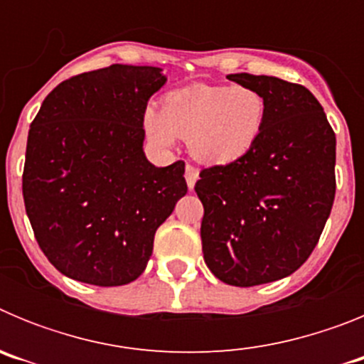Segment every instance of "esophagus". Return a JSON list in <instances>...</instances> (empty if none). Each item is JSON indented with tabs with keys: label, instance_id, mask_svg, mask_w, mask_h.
Returning <instances> with one entry per match:
<instances>
[{
	"label": "esophagus",
	"instance_id": "1",
	"mask_svg": "<svg viewBox=\"0 0 364 364\" xmlns=\"http://www.w3.org/2000/svg\"><path fill=\"white\" fill-rule=\"evenodd\" d=\"M186 182H188V188L193 189L195 188V184H197V180H198V169L197 167H193V166H186Z\"/></svg>",
	"mask_w": 364,
	"mask_h": 364
}]
</instances>
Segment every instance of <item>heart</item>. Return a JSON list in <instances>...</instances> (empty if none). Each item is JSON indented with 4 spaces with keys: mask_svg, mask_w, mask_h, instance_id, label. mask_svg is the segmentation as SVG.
<instances>
[{
    "mask_svg": "<svg viewBox=\"0 0 364 364\" xmlns=\"http://www.w3.org/2000/svg\"><path fill=\"white\" fill-rule=\"evenodd\" d=\"M266 98L250 85H195L166 95L162 109L147 107L144 127L151 142L171 147L188 138L193 159L228 166L246 156L264 131Z\"/></svg>",
    "mask_w": 364,
    "mask_h": 364,
    "instance_id": "1",
    "label": "heart"
}]
</instances>
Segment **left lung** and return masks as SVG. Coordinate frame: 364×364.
<instances>
[{"label": "left lung", "instance_id": "left-lung-1", "mask_svg": "<svg viewBox=\"0 0 364 364\" xmlns=\"http://www.w3.org/2000/svg\"><path fill=\"white\" fill-rule=\"evenodd\" d=\"M228 80L264 96V131L240 160L202 169L195 191L205 264L247 288L291 275L319 242L336 197V133L306 87L247 73Z\"/></svg>", "mask_w": 364, "mask_h": 364}]
</instances>
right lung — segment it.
Here are the masks:
<instances>
[{"instance_id": "obj_1", "label": "right lung", "mask_w": 364, "mask_h": 364, "mask_svg": "<svg viewBox=\"0 0 364 364\" xmlns=\"http://www.w3.org/2000/svg\"><path fill=\"white\" fill-rule=\"evenodd\" d=\"M162 69L114 63L62 82L31 124L23 200L41 252L74 281L129 284L154 233L188 193L184 162L156 167L144 153L147 102Z\"/></svg>"}]
</instances>
